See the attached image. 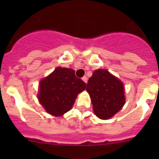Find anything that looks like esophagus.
Listing matches in <instances>:
<instances>
[{
    "label": "esophagus",
    "instance_id": "obj_1",
    "mask_svg": "<svg viewBox=\"0 0 159 159\" xmlns=\"http://www.w3.org/2000/svg\"><path fill=\"white\" fill-rule=\"evenodd\" d=\"M82 80H83V81H84V83H86V84H87V83H88V78H87L86 76H84V77H83Z\"/></svg>",
    "mask_w": 159,
    "mask_h": 159
}]
</instances>
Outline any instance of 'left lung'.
Here are the masks:
<instances>
[{
  "label": "left lung",
  "instance_id": "1",
  "mask_svg": "<svg viewBox=\"0 0 159 159\" xmlns=\"http://www.w3.org/2000/svg\"><path fill=\"white\" fill-rule=\"evenodd\" d=\"M95 116L108 119L125 104L124 87L121 80L105 69L95 70L87 84Z\"/></svg>",
  "mask_w": 159,
  "mask_h": 159
}]
</instances>
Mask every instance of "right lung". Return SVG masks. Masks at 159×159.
<instances>
[{"label": "right lung", "mask_w": 159, "mask_h": 159, "mask_svg": "<svg viewBox=\"0 0 159 159\" xmlns=\"http://www.w3.org/2000/svg\"><path fill=\"white\" fill-rule=\"evenodd\" d=\"M85 88L86 84L75 76L74 70L58 67L40 80L37 98L48 113L62 116L71 110L78 94Z\"/></svg>", "instance_id": "obj_1"}]
</instances>
